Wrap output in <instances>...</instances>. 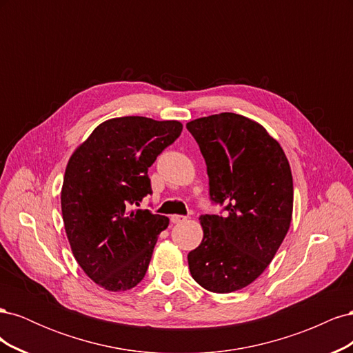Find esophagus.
<instances>
[{
    "label": "esophagus",
    "instance_id": "1",
    "mask_svg": "<svg viewBox=\"0 0 353 353\" xmlns=\"http://www.w3.org/2000/svg\"><path fill=\"white\" fill-rule=\"evenodd\" d=\"M187 221V216H183V215H172L170 216V222L172 223H181V222H185Z\"/></svg>",
    "mask_w": 353,
    "mask_h": 353
}]
</instances>
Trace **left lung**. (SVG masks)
<instances>
[{
  "label": "left lung",
  "instance_id": "8db88e82",
  "mask_svg": "<svg viewBox=\"0 0 353 353\" xmlns=\"http://www.w3.org/2000/svg\"><path fill=\"white\" fill-rule=\"evenodd\" d=\"M205 157L209 196L223 215H201L203 240L188 253L191 276L231 293L266 270L290 228L293 178L279 141L258 122L219 113L187 123Z\"/></svg>",
  "mask_w": 353,
  "mask_h": 353
}]
</instances>
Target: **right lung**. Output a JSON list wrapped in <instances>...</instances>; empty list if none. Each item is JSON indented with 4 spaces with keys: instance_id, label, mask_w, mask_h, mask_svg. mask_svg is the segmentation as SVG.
Masks as SVG:
<instances>
[{
    "instance_id": "add662e5",
    "label": "right lung",
    "mask_w": 353,
    "mask_h": 353,
    "mask_svg": "<svg viewBox=\"0 0 353 353\" xmlns=\"http://www.w3.org/2000/svg\"><path fill=\"white\" fill-rule=\"evenodd\" d=\"M181 131L178 121L114 117L69 159L61 188L66 236L83 272L105 290H130L144 279L169 219L131 208L152 194L148 168Z\"/></svg>"
}]
</instances>
